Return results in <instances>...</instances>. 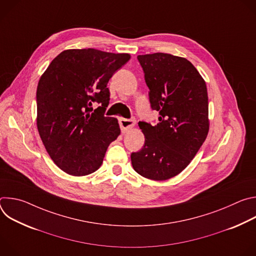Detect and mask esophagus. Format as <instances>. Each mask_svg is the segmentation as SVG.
<instances>
[{
	"mask_svg": "<svg viewBox=\"0 0 256 256\" xmlns=\"http://www.w3.org/2000/svg\"><path fill=\"white\" fill-rule=\"evenodd\" d=\"M134 124H136L134 120H126V118H120V126L122 132H128L134 126Z\"/></svg>",
	"mask_w": 256,
	"mask_h": 256,
	"instance_id": "obj_1",
	"label": "esophagus"
}]
</instances>
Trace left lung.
<instances>
[{
  "label": "left lung",
  "mask_w": 256,
  "mask_h": 256,
  "mask_svg": "<svg viewBox=\"0 0 256 256\" xmlns=\"http://www.w3.org/2000/svg\"><path fill=\"white\" fill-rule=\"evenodd\" d=\"M150 89L156 126L140 122L144 136L140 151L132 153L136 173L152 180H167L184 170L206 138L208 99L206 85L184 58L156 52L138 56Z\"/></svg>",
  "instance_id": "8db88e82"
}]
</instances>
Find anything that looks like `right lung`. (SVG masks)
Segmentation results:
<instances>
[{"instance_id":"obj_1","label":"right lung","mask_w":256,"mask_h":256,"mask_svg":"<svg viewBox=\"0 0 256 256\" xmlns=\"http://www.w3.org/2000/svg\"><path fill=\"white\" fill-rule=\"evenodd\" d=\"M130 58L128 54L94 48L66 50L42 75L36 124L46 152L64 172L72 176L95 172L108 146L120 136L118 120L104 116L110 96L107 83ZM94 102L100 106L94 112Z\"/></svg>"}]
</instances>
